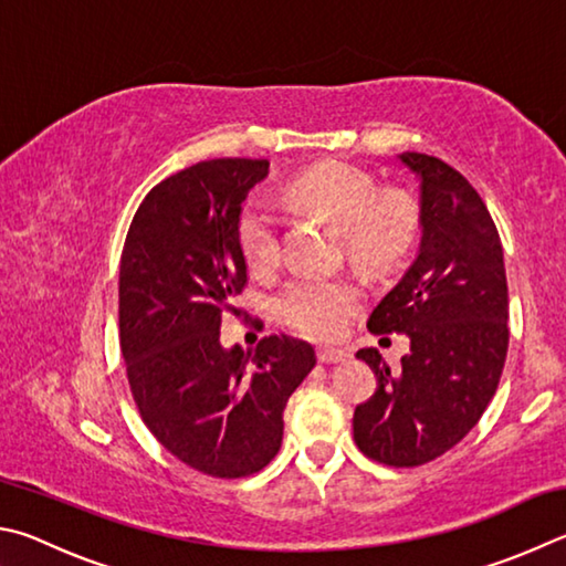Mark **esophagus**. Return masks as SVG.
<instances>
[{
  "mask_svg": "<svg viewBox=\"0 0 566 566\" xmlns=\"http://www.w3.org/2000/svg\"><path fill=\"white\" fill-rule=\"evenodd\" d=\"M350 358V353L348 350H343V348H318V360L321 363H343V360H348Z\"/></svg>",
  "mask_w": 566,
  "mask_h": 566,
  "instance_id": "obj_1",
  "label": "esophagus"
}]
</instances>
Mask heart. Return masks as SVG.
Instances as JSON below:
<instances>
[{
  "label": "heart",
  "instance_id": "1",
  "mask_svg": "<svg viewBox=\"0 0 566 566\" xmlns=\"http://www.w3.org/2000/svg\"><path fill=\"white\" fill-rule=\"evenodd\" d=\"M285 196L340 228L353 261L382 268L398 261L418 233V211L408 196L380 193L370 174L328 161L293 178ZM238 241L253 271H271L281 258V216L265 198L248 201L238 221ZM363 293L343 277L301 275L277 293L275 313L289 328L311 338L340 333Z\"/></svg>",
  "mask_w": 566,
  "mask_h": 566
}]
</instances>
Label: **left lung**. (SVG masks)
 <instances>
[{
	"instance_id": "8db88e82",
	"label": "left lung",
	"mask_w": 566,
	"mask_h": 566,
	"mask_svg": "<svg viewBox=\"0 0 566 566\" xmlns=\"http://www.w3.org/2000/svg\"><path fill=\"white\" fill-rule=\"evenodd\" d=\"M420 181V248L373 311L368 331L405 333L410 353L390 370L375 348L355 353L378 388L353 415L363 454L390 468L440 458L488 410L507 358L510 303L497 226L468 178L440 158L405 151Z\"/></svg>"
}]
</instances>
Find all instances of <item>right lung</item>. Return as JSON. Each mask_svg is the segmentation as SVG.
<instances>
[{"label":"right lung","instance_id":"right-lung-1","mask_svg":"<svg viewBox=\"0 0 566 566\" xmlns=\"http://www.w3.org/2000/svg\"><path fill=\"white\" fill-rule=\"evenodd\" d=\"M265 158H213L154 186L126 233L118 331L138 412L164 448L211 478L263 470L283 442V410L315 368L289 335L221 345L248 265L238 221Z\"/></svg>","mask_w":566,"mask_h":566}]
</instances>
